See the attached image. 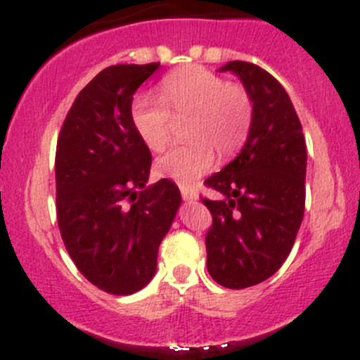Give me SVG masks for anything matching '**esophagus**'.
<instances>
[{"label":"esophagus","mask_w":360,"mask_h":360,"mask_svg":"<svg viewBox=\"0 0 360 360\" xmlns=\"http://www.w3.org/2000/svg\"><path fill=\"white\" fill-rule=\"evenodd\" d=\"M180 192H181V198H184L185 201H195V199H198V192L192 191V188L181 187Z\"/></svg>","instance_id":"34e87169"}]
</instances>
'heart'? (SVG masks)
<instances>
[{
    "instance_id": "heart-1",
    "label": "heart",
    "mask_w": 360,
    "mask_h": 360,
    "mask_svg": "<svg viewBox=\"0 0 360 360\" xmlns=\"http://www.w3.org/2000/svg\"><path fill=\"white\" fill-rule=\"evenodd\" d=\"M172 113H188L184 136L158 161V172L181 185H192L215 165V152L231 158L243 147L254 117L247 89L227 82L202 66H185L166 75L159 96L140 92L129 108L138 138L152 152H162L172 140Z\"/></svg>"
}]
</instances>
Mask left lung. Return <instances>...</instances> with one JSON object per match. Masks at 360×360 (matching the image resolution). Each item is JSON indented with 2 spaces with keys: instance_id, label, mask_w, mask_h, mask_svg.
Returning <instances> with one entry per match:
<instances>
[{
  "instance_id": "8db88e82",
  "label": "left lung",
  "mask_w": 360,
  "mask_h": 360,
  "mask_svg": "<svg viewBox=\"0 0 360 360\" xmlns=\"http://www.w3.org/2000/svg\"><path fill=\"white\" fill-rule=\"evenodd\" d=\"M254 103L247 143L222 172L205 180L222 198H201L212 213L206 268L227 289L257 285L292 250L306 199V145L289 94L257 64L231 60Z\"/></svg>"
}]
</instances>
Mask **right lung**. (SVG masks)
<instances>
[{"instance_id":"obj_1","label":"right lung","mask_w":360,"mask_h":360,"mask_svg":"<svg viewBox=\"0 0 360 360\" xmlns=\"http://www.w3.org/2000/svg\"><path fill=\"white\" fill-rule=\"evenodd\" d=\"M159 68L117 64L75 98L56 148V208L64 247L98 289L129 296L158 268V252L180 206L162 179L147 187L152 154L129 117L136 89Z\"/></svg>"}]
</instances>
